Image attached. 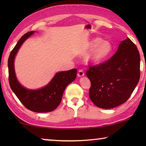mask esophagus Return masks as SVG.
I'll return each instance as SVG.
<instances>
[{"label":"esophagus","mask_w":146,"mask_h":146,"mask_svg":"<svg viewBox=\"0 0 146 146\" xmlns=\"http://www.w3.org/2000/svg\"><path fill=\"white\" fill-rule=\"evenodd\" d=\"M77 76L78 77H82V76H84V71L82 70H79L77 74Z\"/></svg>","instance_id":"1"}]
</instances>
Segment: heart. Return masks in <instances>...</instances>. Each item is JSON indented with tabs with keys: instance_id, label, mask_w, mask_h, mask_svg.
I'll use <instances>...</instances> for the list:
<instances>
[{
	"instance_id": "1",
	"label": "heart",
	"mask_w": 146,
	"mask_h": 146,
	"mask_svg": "<svg viewBox=\"0 0 146 146\" xmlns=\"http://www.w3.org/2000/svg\"><path fill=\"white\" fill-rule=\"evenodd\" d=\"M86 50H91L85 57V61L89 65L100 64L111 55L113 46L110 42L103 40L100 38H95L86 46Z\"/></svg>"
}]
</instances>
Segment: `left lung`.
<instances>
[{"instance_id": "obj_1", "label": "left lung", "mask_w": 146, "mask_h": 146, "mask_svg": "<svg viewBox=\"0 0 146 146\" xmlns=\"http://www.w3.org/2000/svg\"><path fill=\"white\" fill-rule=\"evenodd\" d=\"M140 60L137 46L127 38L110 60L90 67L86 75L91 81L89 93L94 104L111 109L126 102L139 81Z\"/></svg>"}]
</instances>
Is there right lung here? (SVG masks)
Listing matches in <instances>:
<instances>
[{"label": "right lung", "instance_id": "obj_1", "mask_svg": "<svg viewBox=\"0 0 146 146\" xmlns=\"http://www.w3.org/2000/svg\"><path fill=\"white\" fill-rule=\"evenodd\" d=\"M35 31L26 33L19 39L8 58L9 82L12 91L19 100L28 110L36 113H46L55 110L60 103L67 86L75 80L76 69L60 71L44 87L36 90L26 88L19 82L15 71V58L20 48Z\"/></svg>", "mask_w": 146, "mask_h": 146}]
</instances>
